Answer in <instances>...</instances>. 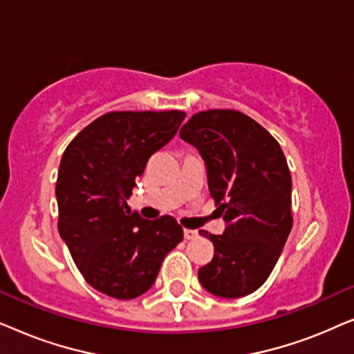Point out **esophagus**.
<instances>
[{"label": "esophagus", "instance_id": "esophagus-1", "mask_svg": "<svg viewBox=\"0 0 354 354\" xmlns=\"http://www.w3.org/2000/svg\"><path fill=\"white\" fill-rule=\"evenodd\" d=\"M183 236H185V240H193L198 236V232L192 229H183Z\"/></svg>", "mask_w": 354, "mask_h": 354}]
</instances>
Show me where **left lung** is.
<instances>
[{"label":"left lung","mask_w":354,"mask_h":354,"mask_svg":"<svg viewBox=\"0 0 354 354\" xmlns=\"http://www.w3.org/2000/svg\"><path fill=\"white\" fill-rule=\"evenodd\" d=\"M180 138L205 159L211 198L225 222L222 235L200 230L214 245V256L198 279L221 298L253 293L272 272L293 225L292 176L282 148L235 109L193 114Z\"/></svg>","instance_id":"8db88e82"}]
</instances>
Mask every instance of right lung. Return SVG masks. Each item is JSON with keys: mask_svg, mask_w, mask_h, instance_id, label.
Instances as JSON below:
<instances>
[{"mask_svg": "<svg viewBox=\"0 0 354 354\" xmlns=\"http://www.w3.org/2000/svg\"><path fill=\"white\" fill-rule=\"evenodd\" d=\"M182 111H114L86 125L62 154L57 230L86 283L118 299L151 288L162 259L183 239L172 216L148 221L127 200L148 159L171 142Z\"/></svg>", "mask_w": 354, "mask_h": 354, "instance_id": "1", "label": "right lung"}]
</instances>
